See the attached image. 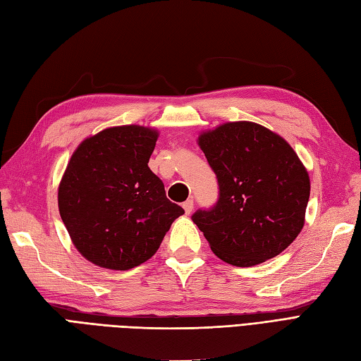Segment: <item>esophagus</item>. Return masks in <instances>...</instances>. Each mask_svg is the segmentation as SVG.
Returning a JSON list of instances; mask_svg holds the SVG:
<instances>
[{
	"label": "esophagus",
	"instance_id": "34e87169",
	"mask_svg": "<svg viewBox=\"0 0 361 361\" xmlns=\"http://www.w3.org/2000/svg\"><path fill=\"white\" fill-rule=\"evenodd\" d=\"M182 207H183V209H185V213L190 214L191 211H192V208H195V202H192V199H188V200L183 202Z\"/></svg>",
	"mask_w": 361,
	"mask_h": 361
}]
</instances>
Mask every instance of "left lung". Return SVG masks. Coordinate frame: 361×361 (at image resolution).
<instances>
[{
  "instance_id": "obj_1",
  "label": "left lung",
  "mask_w": 361,
  "mask_h": 361,
  "mask_svg": "<svg viewBox=\"0 0 361 361\" xmlns=\"http://www.w3.org/2000/svg\"><path fill=\"white\" fill-rule=\"evenodd\" d=\"M197 142L219 183L216 205L191 217L211 250L242 268L279 256L302 231L311 191L293 147L248 121L204 131Z\"/></svg>"
}]
</instances>
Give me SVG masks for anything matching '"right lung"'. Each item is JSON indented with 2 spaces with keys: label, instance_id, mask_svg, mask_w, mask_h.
Listing matches in <instances>:
<instances>
[{
  "label": "right lung",
  "instance_id": "right-lung-1",
  "mask_svg": "<svg viewBox=\"0 0 361 361\" xmlns=\"http://www.w3.org/2000/svg\"><path fill=\"white\" fill-rule=\"evenodd\" d=\"M157 133L121 126L82 140L58 188V207L76 250L94 265L126 271L154 256L185 211L148 169Z\"/></svg>",
  "mask_w": 361,
  "mask_h": 361
}]
</instances>
